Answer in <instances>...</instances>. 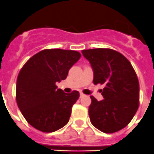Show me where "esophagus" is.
Masks as SVG:
<instances>
[{"mask_svg":"<svg viewBox=\"0 0 154 154\" xmlns=\"http://www.w3.org/2000/svg\"><path fill=\"white\" fill-rule=\"evenodd\" d=\"M85 96V94H83V93H82V92H80V98L84 97V96Z\"/></svg>","mask_w":154,"mask_h":154,"instance_id":"obj_1","label":"esophagus"}]
</instances>
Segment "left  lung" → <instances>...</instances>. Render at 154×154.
<instances>
[{"label":"left lung","mask_w":154,"mask_h":154,"mask_svg":"<svg viewBox=\"0 0 154 154\" xmlns=\"http://www.w3.org/2000/svg\"><path fill=\"white\" fill-rule=\"evenodd\" d=\"M93 71V83L105 87L103 99L91 96L89 115L100 131L112 133L126 127L139 107L140 85L131 63L121 53L109 48L82 50Z\"/></svg>","instance_id":"obj_1"}]
</instances>
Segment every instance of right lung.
I'll use <instances>...</instances> for the list:
<instances>
[{
	"label": "right lung",
	"instance_id": "obj_1",
	"mask_svg": "<svg viewBox=\"0 0 154 154\" xmlns=\"http://www.w3.org/2000/svg\"><path fill=\"white\" fill-rule=\"evenodd\" d=\"M81 54L72 50L45 49L31 57L19 72L16 100L24 119L37 130L51 133L67 124L78 91L65 93L55 84L66 79Z\"/></svg>",
	"mask_w": 154,
	"mask_h": 154
}]
</instances>
